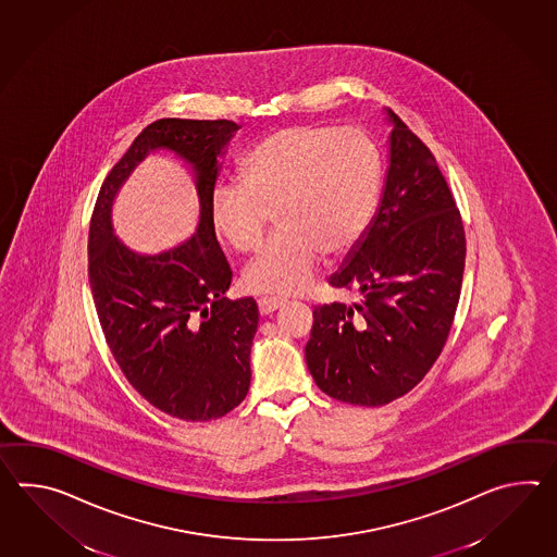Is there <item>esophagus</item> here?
<instances>
[{"instance_id":"obj_1","label":"esophagus","mask_w":557,"mask_h":557,"mask_svg":"<svg viewBox=\"0 0 557 557\" xmlns=\"http://www.w3.org/2000/svg\"><path fill=\"white\" fill-rule=\"evenodd\" d=\"M284 304V297L265 296L261 297L260 301H258V308H260L261 315H270L272 311H275L277 308H282Z\"/></svg>"}]
</instances>
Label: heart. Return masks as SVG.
<instances>
[{
  "label": "heart",
  "mask_w": 557,
  "mask_h": 557,
  "mask_svg": "<svg viewBox=\"0 0 557 557\" xmlns=\"http://www.w3.org/2000/svg\"><path fill=\"white\" fill-rule=\"evenodd\" d=\"M382 153L359 127L287 125L249 149L242 184L211 196V220L239 253L260 248L270 225L277 234L244 272L251 292H304L327 256H342L366 235L382 191Z\"/></svg>",
  "instance_id": "1"
}]
</instances>
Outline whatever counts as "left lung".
I'll list each match as a JSON object with an SVG mask.
<instances>
[{
  "label": "left lung",
  "instance_id": "left-lung-1",
  "mask_svg": "<svg viewBox=\"0 0 557 557\" xmlns=\"http://www.w3.org/2000/svg\"><path fill=\"white\" fill-rule=\"evenodd\" d=\"M389 168L366 235L330 284L354 304L313 309L306 361L334 399L377 408L406 396L440 358L458 309L466 232L428 146L387 110Z\"/></svg>",
  "mask_w": 557,
  "mask_h": 557
}]
</instances>
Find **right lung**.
<instances>
[{"label": "right lung", "instance_id": "add662e5", "mask_svg": "<svg viewBox=\"0 0 557 557\" xmlns=\"http://www.w3.org/2000/svg\"><path fill=\"white\" fill-rule=\"evenodd\" d=\"M237 129L230 120L165 117L149 124L108 173L89 223V287L106 342L137 394L177 420H218L248 396L260 313L253 297H223L232 270L211 220L220 160ZM160 148L193 168L200 222L180 247L139 255L114 235L112 199L136 165Z\"/></svg>", "mask_w": 557, "mask_h": 557}]
</instances>
